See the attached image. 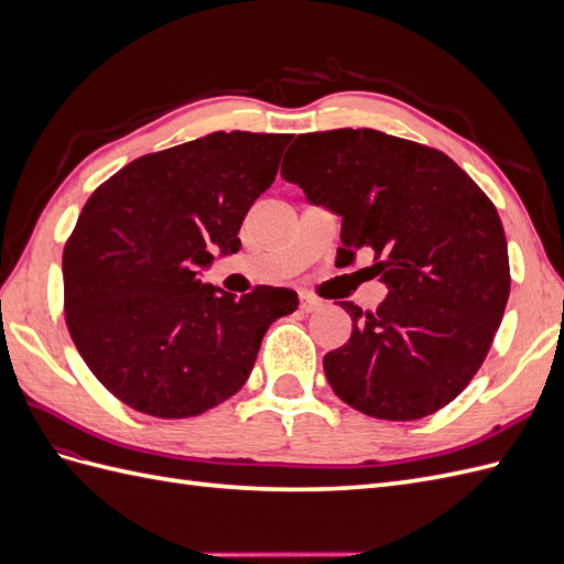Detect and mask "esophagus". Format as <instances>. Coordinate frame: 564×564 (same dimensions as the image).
I'll return each instance as SVG.
<instances>
[{"label": "esophagus", "instance_id": "34e87169", "mask_svg": "<svg viewBox=\"0 0 564 564\" xmlns=\"http://www.w3.org/2000/svg\"><path fill=\"white\" fill-rule=\"evenodd\" d=\"M299 308L303 313H315L317 308H322V299L311 296V294H301V305H299Z\"/></svg>", "mask_w": 564, "mask_h": 564}]
</instances>
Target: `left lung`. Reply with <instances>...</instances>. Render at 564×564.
I'll return each mask as SVG.
<instances>
[{"mask_svg": "<svg viewBox=\"0 0 564 564\" xmlns=\"http://www.w3.org/2000/svg\"><path fill=\"white\" fill-rule=\"evenodd\" d=\"M282 176L336 212L338 263L388 284L377 311L340 301L348 344L324 355L336 395L386 421L435 414L466 390L510 294L508 245L494 202L445 152L373 129L301 133Z\"/></svg>", "mask_w": 564, "mask_h": 564, "instance_id": "1", "label": "left lung"}]
</instances>
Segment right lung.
Instances as JSON below:
<instances>
[{
  "instance_id": "1",
  "label": "right lung",
  "mask_w": 564,
  "mask_h": 564,
  "mask_svg": "<svg viewBox=\"0 0 564 564\" xmlns=\"http://www.w3.org/2000/svg\"><path fill=\"white\" fill-rule=\"evenodd\" d=\"M292 133L214 131L150 152L100 183L63 249L65 324L112 395L158 419H191L240 390L268 327L296 292L235 299L202 284L212 245L240 251L251 204Z\"/></svg>"
}]
</instances>
